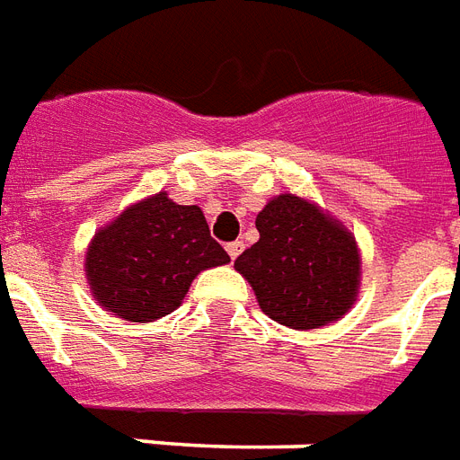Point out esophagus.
Listing matches in <instances>:
<instances>
[{
    "label": "esophagus",
    "mask_w": 460,
    "mask_h": 460,
    "mask_svg": "<svg viewBox=\"0 0 460 460\" xmlns=\"http://www.w3.org/2000/svg\"><path fill=\"white\" fill-rule=\"evenodd\" d=\"M243 241H231V243H226V253L231 256V261H236V258L241 256V251H243Z\"/></svg>",
    "instance_id": "1"
}]
</instances>
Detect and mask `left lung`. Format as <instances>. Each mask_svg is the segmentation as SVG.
Segmentation results:
<instances>
[{"instance_id": "obj_1", "label": "left lung", "mask_w": 460, "mask_h": 460, "mask_svg": "<svg viewBox=\"0 0 460 460\" xmlns=\"http://www.w3.org/2000/svg\"><path fill=\"white\" fill-rule=\"evenodd\" d=\"M261 239L236 258L265 314L290 329H319L356 302L360 256L341 224L307 199L280 195L256 217Z\"/></svg>"}]
</instances>
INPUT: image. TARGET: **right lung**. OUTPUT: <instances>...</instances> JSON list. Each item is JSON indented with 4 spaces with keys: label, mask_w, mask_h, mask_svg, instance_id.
<instances>
[{
    "label": "right lung",
    "mask_w": 460,
    "mask_h": 460,
    "mask_svg": "<svg viewBox=\"0 0 460 460\" xmlns=\"http://www.w3.org/2000/svg\"><path fill=\"white\" fill-rule=\"evenodd\" d=\"M224 263L229 253L212 239L202 209L161 192L94 236L84 270L102 307L146 324L178 309L197 273Z\"/></svg>",
    "instance_id": "obj_1"
}]
</instances>
